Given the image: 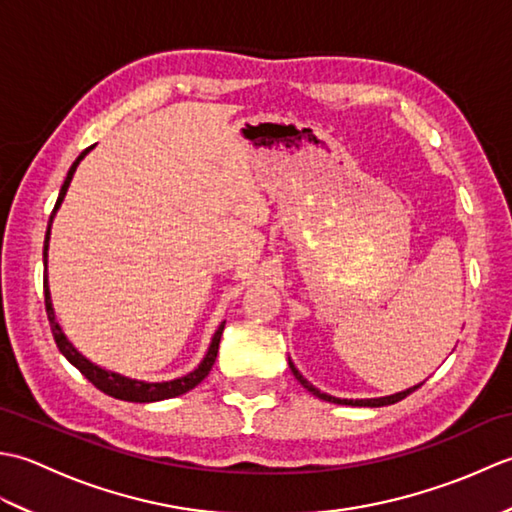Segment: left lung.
I'll return each instance as SVG.
<instances>
[{
    "label": "left lung",
    "mask_w": 512,
    "mask_h": 512,
    "mask_svg": "<svg viewBox=\"0 0 512 512\" xmlns=\"http://www.w3.org/2000/svg\"><path fill=\"white\" fill-rule=\"evenodd\" d=\"M290 369H292V374H295V378L299 380V383L306 387L308 391H312L314 396L317 398H321V400H328V402H334V405H352V407H385V405H394V402H398V400H402V398H407L411 391H416L420 385H416V387H411V389H407V391H400V394H394V396H385V398H369V400H341V398H334V396H328V394H323V391H319L317 387H312L306 378H303L299 372H297V367L290 363Z\"/></svg>",
    "instance_id": "1"
}]
</instances>
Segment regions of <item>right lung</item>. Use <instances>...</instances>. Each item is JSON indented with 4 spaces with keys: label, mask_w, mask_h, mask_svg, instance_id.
Returning a JSON list of instances; mask_svg holds the SVG:
<instances>
[{
    "label": "right lung",
    "mask_w": 512,
    "mask_h": 512,
    "mask_svg": "<svg viewBox=\"0 0 512 512\" xmlns=\"http://www.w3.org/2000/svg\"><path fill=\"white\" fill-rule=\"evenodd\" d=\"M92 147H88L85 151H81V156L72 162V167L68 171V178H65L63 187L59 191V198L57 204H54L52 215H50V222H48V231H46V242H43V264L48 262V242H50V224H52V217L57 213V209L61 206L63 198H65V191L70 187V180L74 176L76 167H79V162L83 160V156L88 154ZM43 295H46V314H48V321H50V330L54 334V341H57L59 352L68 358V361L79 369V372L90 380V383L101 389L103 394L118 398V400H127V402H156V400H165V398H176L180 394H187L189 389H193L195 385H200L202 380L209 376L211 367L217 358V350H220V339H222V332H224V323L217 328L209 352H206L204 361L193 369L191 374L176 378V380H169V383H143V380H132V378H125L121 374H114V372H107V369L96 367L94 363H90L88 358H83L79 352L74 350L70 345V341L65 339V334L61 332L59 323L54 321V310H52V301H50V290H48V275H43Z\"/></svg>",
    "instance_id": "right-lung-1"
}]
</instances>
